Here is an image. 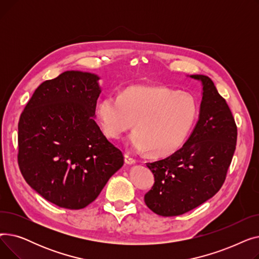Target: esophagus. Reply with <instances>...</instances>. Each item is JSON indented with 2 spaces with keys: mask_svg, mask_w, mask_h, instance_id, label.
Segmentation results:
<instances>
[{
  "mask_svg": "<svg viewBox=\"0 0 259 259\" xmlns=\"http://www.w3.org/2000/svg\"><path fill=\"white\" fill-rule=\"evenodd\" d=\"M125 162L127 165H134L137 160H135L132 156H130L129 154H125Z\"/></svg>",
  "mask_w": 259,
  "mask_h": 259,
  "instance_id": "1",
  "label": "esophagus"
}]
</instances>
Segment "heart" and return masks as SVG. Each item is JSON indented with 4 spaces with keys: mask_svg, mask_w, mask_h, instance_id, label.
<instances>
[{
    "mask_svg": "<svg viewBox=\"0 0 259 259\" xmlns=\"http://www.w3.org/2000/svg\"><path fill=\"white\" fill-rule=\"evenodd\" d=\"M197 108L188 94L161 86L133 85L118 98H103L97 106V117L104 134L119 139L134 122L130 145L138 151L149 149L154 156L174 152L186 140L196 117Z\"/></svg>",
    "mask_w": 259,
    "mask_h": 259,
    "instance_id": "1",
    "label": "heart"
}]
</instances>
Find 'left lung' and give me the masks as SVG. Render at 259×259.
Returning a JSON list of instances; mask_svg holds the SVG:
<instances>
[{"instance_id": "8db88e82", "label": "left lung", "mask_w": 259, "mask_h": 259, "mask_svg": "<svg viewBox=\"0 0 259 259\" xmlns=\"http://www.w3.org/2000/svg\"><path fill=\"white\" fill-rule=\"evenodd\" d=\"M190 77L201 84L196 125L180 150L147 164L155 182L145 202L160 216L182 215L213 197L226 180L235 151L237 128L225 99L208 76Z\"/></svg>"}]
</instances>
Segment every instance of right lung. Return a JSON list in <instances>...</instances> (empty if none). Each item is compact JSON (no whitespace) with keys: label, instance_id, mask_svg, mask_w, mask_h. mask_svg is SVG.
Masks as SVG:
<instances>
[{"label":"right lung","instance_id":"add662e5","mask_svg":"<svg viewBox=\"0 0 259 259\" xmlns=\"http://www.w3.org/2000/svg\"><path fill=\"white\" fill-rule=\"evenodd\" d=\"M101 77L65 71L40 84L19 121V167L34 191L61 208L79 210L124 165L121 151L95 121Z\"/></svg>","mask_w":259,"mask_h":259}]
</instances>
